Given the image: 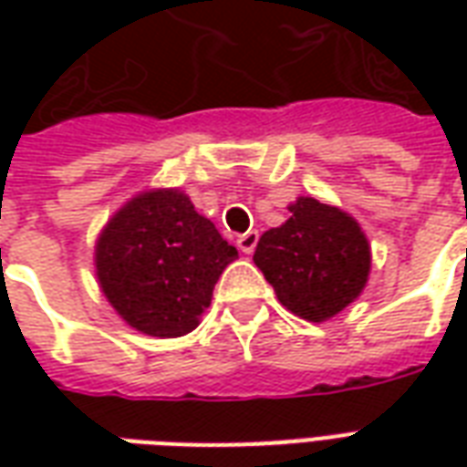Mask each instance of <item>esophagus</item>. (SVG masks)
I'll return each instance as SVG.
<instances>
[{"instance_id":"34e87169","label":"esophagus","mask_w":467,"mask_h":467,"mask_svg":"<svg viewBox=\"0 0 467 467\" xmlns=\"http://www.w3.org/2000/svg\"><path fill=\"white\" fill-rule=\"evenodd\" d=\"M237 247H240L244 254H253L254 247H257V233L250 230V233L240 234V237H237Z\"/></svg>"}]
</instances>
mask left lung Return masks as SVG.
Listing matches in <instances>:
<instances>
[{"instance_id": "left-lung-1", "label": "left lung", "mask_w": 467, "mask_h": 467, "mask_svg": "<svg viewBox=\"0 0 467 467\" xmlns=\"http://www.w3.org/2000/svg\"><path fill=\"white\" fill-rule=\"evenodd\" d=\"M287 210L290 217L260 237L253 260L290 313L325 323L365 290L370 243L340 207L297 197Z\"/></svg>"}]
</instances>
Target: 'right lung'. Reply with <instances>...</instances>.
I'll use <instances>...</instances> for the list:
<instances>
[{
    "instance_id": "add662e5",
    "label": "right lung",
    "mask_w": 467,
    "mask_h": 467,
    "mask_svg": "<svg viewBox=\"0 0 467 467\" xmlns=\"http://www.w3.org/2000/svg\"><path fill=\"white\" fill-rule=\"evenodd\" d=\"M234 257L233 244L174 187L134 194L95 244L97 283L107 303L152 337L192 333Z\"/></svg>"
}]
</instances>
